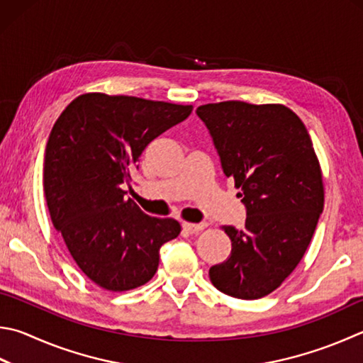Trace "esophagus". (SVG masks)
Listing matches in <instances>:
<instances>
[{
  "label": "esophagus",
  "mask_w": 363,
  "mask_h": 363,
  "mask_svg": "<svg viewBox=\"0 0 363 363\" xmlns=\"http://www.w3.org/2000/svg\"><path fill=\"white\" fill-rule=\"evenodd\" d=\"M182 227H184V230H186V232H189V233H200L201 230H204L206 228V223L204 222H200V223H192V222H184L182 223Z\"/></svg>",
  "instance_id": "1"
}]
</instances>
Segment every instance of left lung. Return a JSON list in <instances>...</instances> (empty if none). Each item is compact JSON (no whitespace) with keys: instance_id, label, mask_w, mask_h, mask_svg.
I'll return each mask as SVG.
<instances>
[{"instance_id":"obj_1","label":"left lung","mask_w":363,"mask_h":363,"mask_svg":"<svg viewBox=\"0 0 363 363\" xmlns=\"http://www.w3.org/2000/svg\"><path fill=\"white\" fill-rule=\"evenodd\" d=\"M246 206L245 228L222 227L232 252L209 268L217 291L257 300L276 291L305 255L324 209V182L305 123L282 104L196 108Z\"/></svg>"}]
</instances>
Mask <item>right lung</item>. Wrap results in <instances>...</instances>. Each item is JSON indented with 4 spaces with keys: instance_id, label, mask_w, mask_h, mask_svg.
<instances>
[{
    "instance_id": "right-lung-1",
    "label": "right lung",
    "mask_w": 363,
    "mask_h": 363,
    "mask_svg": "<svg viewBox=\"0 0 363 363\" xmlns=\"http://www.w3.org/2000/svg\"><path fill=\"white\" fill-rule=\"evenodd\" d=\"M144 98L84 94L54 123L44 157V192L54 227L89 279L125 292L154 278L159 250L179 222L143 213L125 196L143 150L192 113Z\"/></svg>"
}]
</instances>
